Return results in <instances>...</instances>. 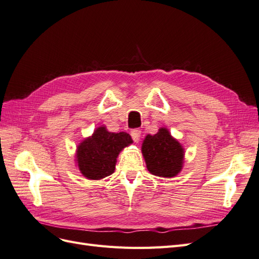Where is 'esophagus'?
<instances>
[{
	"instance_id": "obj_1",
	"label": "esophagus",
	"mask_w": 259,
	"mask_h": 259,
	"mask_svg": "<svg viewBox=\"0 0 259 259\" xmlns=\"http://www.w3.org/2000/svg\"><path fill=\"white\" fill-rule=\"evenodd\" d=\"M131 136L135 143H138L140 140V136H142V131L140 130H133L131 132Z\"/></svg>"
}]
</instances>
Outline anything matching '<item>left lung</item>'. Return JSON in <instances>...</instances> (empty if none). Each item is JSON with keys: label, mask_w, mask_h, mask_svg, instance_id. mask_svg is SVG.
Wrapping results in <instances>:
<instances>
[{"label": "left lung", "mask_w": 259, "mask_h": 259, "mask_svg": "<svg viewBox=\"0 0 259 259\" xmlns=\"http://www.w3.org/2000/svg\"><path fill=\"white\" fill-rule=\"evenodd\" d=\"M142 153L147 169L158 177H175L184 167L185 148L166 127H160L156 134L145 137Z\"/></svg>", "instance_id": "obj_1"}]
</instances>
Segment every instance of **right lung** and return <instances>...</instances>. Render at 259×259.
<instances>
[{"instance_id":"1","label":"right lung","mask_w":259,"mask_h":259,"mask_svg":"<svg viewBox=\"0 0 259 259\" xmlns=\"http://www.w3.org/2000/svg\"><path fill=\"white\" fill-rule=\"evenodd\" d=\"M133 144L125 132H109L105 125L77 145L75 162L80 173L88 179L100 180L114 173L116 159L124 148Z\"/></svg>"}]
</instances>
